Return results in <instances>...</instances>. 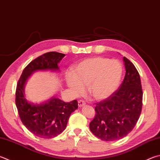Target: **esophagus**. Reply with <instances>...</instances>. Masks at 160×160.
<instances>
[{
  "mask_svg": "<svg viewBox=\"0 0 160 160\" xmlns=\"http://www.w3.org/2000/svg\"><path fill=\"white\" fill-rule=\"evenodd\" d=\"M85 105V102L82 100H80L78 101V106L80 107V108H81V107H82L83 106Z\"/></svg>",
  "mask_w": 160,
  "mask_h": 160,
  "instance_id": "34e87169",
  "label": "esophagus"
}]
</instances>
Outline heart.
<instances>
[{
    "mask_svg": "<svg viewBox=\"0 0 160 160\" xmlns=\"http://www.w3.org/2000/svg\"><path fill=\"white\" fill-rule=\"evenodd\" d=\"M122 66L118 60L94 57L85 59L68 72L66 80L75 94H80L88 86V92L96 100H103L118 88L122 76Z\"/></svg>",
    "mask_w": 160,
    "mask_h": 160,
    "instance_id": "1",
    "label": "heart"
}]
</instances>
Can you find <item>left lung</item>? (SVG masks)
I'll list each match as a JSON object with an SVG mask.
<instances>
[{
	"label": "left lung",
	"mask_w": 160,
	"mask_h": 160,
	"mask_svg": "<svg viewBox=\"0 0 160 160\" xmlns=\"http://www.w3.org/2000/svg\"><path fill=\"white\" fill-rule=\"evenodd\" d=\"M126 73L117 91L95 107L89 124L91 132L105 141L121 139L129 133L140 117L143 91L140 75L134 65L123 57Z\"/></svg>",
	"instance_id": "obj_1"
}]
</instances>
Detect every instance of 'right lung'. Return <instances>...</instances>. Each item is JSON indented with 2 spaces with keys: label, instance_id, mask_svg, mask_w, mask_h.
I'll list each match as a JSON object with an SVG mask.
<instances>
[{
  "label": "right lung",
  "instance_id": "right-lung-1",
  "mask_svg": "<svg viewBox=\"0 0 160 160\" xmlns=\"http://www.w3.org/2000/svg\"><path fill=\"white\" fill-rule=\"evenodd\" d=\"M64 54L56 52L45 53L28 63L22 72L16 89L15 103L19 118L28 130L38 137L52 138L62 133L71 113L78 108L77 100L69 103L52 97L42 103L27 101L25 86L32 74L37 71L59 72L58 66Z\"/></svg>",
  "mask_w": 160,
  "mask_h": 160
}]
</instances>
